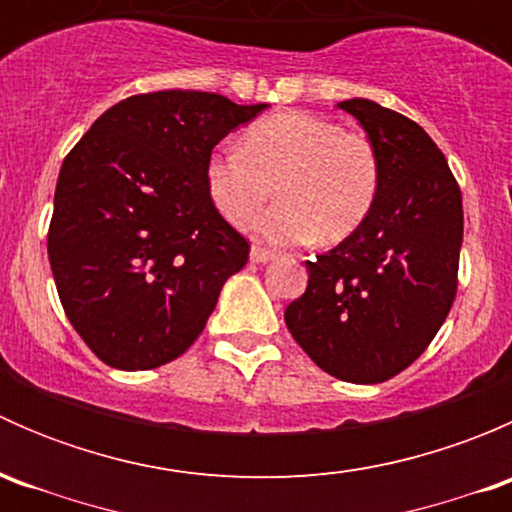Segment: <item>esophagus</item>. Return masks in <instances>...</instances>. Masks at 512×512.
I'll return each mask as SVG.
<instances>
[{"label": "esophagus", "mask_w": 512, "mask_h": 512, "mask_svg": "<svg viewBox=\"0 0 512 512\" xmlns=\"http://www.w3.org/2000/svg\"><path fill=\"white\" fill-rule=\"evenodd\" d=\"M272 260H275V252L272 250H265V247H252L250 250V262H255V265H265V262Z\"/></svg>", "instance_id": "esophagus-1"}]
</instances>
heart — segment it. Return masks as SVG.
Segmentation results:
<instances>
[{
	"label": "heart",
	"mask_w": 512,
	"mask_h": 512,
	"mask_svg": "<svg viewBox=\"0 0 512 512\" xmlns=\"http://www.w3.org/2000/svg\"><path fill=\"white\" fill-rule=\"evenodd\" d=\"M205 188L232 225H245L272 193L280 203L250 227L275 245L347 240L374 210L381 158L361 133L332 118L282 111L242 133V148H220L205 163Z\"/></svg>",
	"instance_id": "heart-1"
}]
</instances>
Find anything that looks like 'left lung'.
<instances>
[{
  "instance_id": "obj_1",
  "label": "left lung",
  "mask_w": 512,
  "mask_h": 512,
  "mask_svg": "<svg viewBox=\"0 0 512 512\" xmlns=\"http://www.w3.org/2000/svg\"><path fill=\"white\" fill-rule=\"evenodd\" d=\"M337 106L379 151V198L359 230L307 262V292L289 304L285 322L319 369L352 384H381L414 364L451 312L461 190L411 118L369 98Z\"/></svg>"
}]
</instances>
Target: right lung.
<instances>
[{"instance_id": "add662e5", "label": "right lung", "mask_w": 512, "mask_h": 512, "mask_svg": "<svg viewBox=\"0 0 512 512\" xmlns=\"http://www.w3.org/2000/svg\"><path fill=\"white\" fill-rule=\"evenodd\" d=\"M267 103L208 91L131 96L64 158L49 262L64 312L103 364L146 371L188 352L247 262L205 188V163Z\"/></svg>"}]
</instances>
